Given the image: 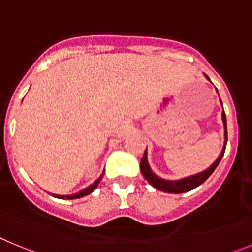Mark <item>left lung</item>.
I'll use <instances>...</instances> for the list:
<instances>
[{"instance_id": "8db88e82", "label": "left lung", "mask_w": 252, "mask_h": 252, "mask_svg": "<svg viewBox=\"0 0 252 252\" xmlns=\"http://www.w3.org/2000/svg\"><path fill=\"white\" fill-rule=\"evenodd\" d=\"M204 77L209 81V78L204 74ZM218 93V92H217ZM222 103V102H221ZM223 108V107H222ZM222 122H223V127H224V144L223 148H222L221 154L218 155L217 159L215 160L212 165L207 168L206 170L199 171L197 174L189 175V177L182 178V179H164V178L159 177L153 171V169L149 165V160H148V150H145L144 153V157H142L141 161H140V170H141L142 175L148 180L149 183L154 187L155 189H159L161 192L165 193H171V194H178V193H186L192 190V189L197 188V187L201 186L202 183H204L207 179L209 178V175L212 174L215 169L217 168L218 164L221 162L222 158H223L224 150H226V144H227V122H226V113L224 111L222 112Z\"/></svg>"}]
</instances>
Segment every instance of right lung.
<instances>
[{
    "mask_svg": "<svg viewBox=\"0 0 252 252\" xmlns=\"http://www.w3.org/2000/svg\"><path fill=\"white\" fill-rule=\"evenodd\" d=\"M103 173H104V171H103ZM103 173H102V174L99 175V178H98V179H97V180H95L94 183H92V184H91V186L87 187V188L82 189L81 192L74 193V194H68V195L53 194V193H51V195H53V197H55V198H59V199H78V198L84 197V195H87V194H90V193H92L93 190H94V189L97 188V186H98V183H99V182H101L102 177H103Z\"/></svg>",
    "mask_w": 252,
    "mask_h": 252,
    "instance_id": "add662e5",
    "label": "right lung"
}]
</instances>
